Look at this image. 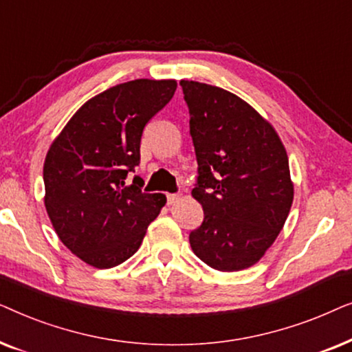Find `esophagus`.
I'll list each match as a JSON object with an SVG mask.
<instances>
[{"label":"esophagus","mask_w":352,"mask_h":352,"mask_svg":"<svg viewBox=\"0 0 352 352\" xmlns=\"http://www.w3.org/2000/svg\"><path fill=\"white\" fill-rule=\"evenodd\" d=\"M177 200H179V195H177V194H166L168 205H173V204H175V201H177Z\"/></svg>","instance_id":"obj_1"}]
</instances>
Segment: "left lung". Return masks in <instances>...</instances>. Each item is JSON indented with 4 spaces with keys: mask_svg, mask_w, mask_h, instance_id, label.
<instances>
[{
    "mask_svg": "<svg viewBox=\"0 0 352 352\" xmlns=\"http://www.w3.org/2000/svg\"><path fill=\"white\" fill-rule=\"evenodd\" d=\"M179 85L199 163L192 197L205 213L189 235L192 252L216 271H242L264 256L290 213L287 151L239 96L199 81Z\"/></svg>",
    "mask_w": 352,
    "mask_h": 352,
    "instance_id": "obj_1",
    "label": "left lung"
}]
</instances>
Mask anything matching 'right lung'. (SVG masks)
Here are the masks:
<instances>
[{"mask_svg": "<svg viewBox=\"0 0 352 352\" xmlns=\"http://www.w3.org/2000/svg\"><path fill=\"white\" fill-rule=\"evenodd\" d=\"M175 80H133L94 96L51 144L43 166L45 206L60 242L99 269L118 266L141 247L166 204L146 194L129 171L141 162L146 124L170 102Z\"/></svg>", "mask_w": 352, "mask_h": 352, "instance_id": "add662e5", "label": "right lung"}]
</instances>
